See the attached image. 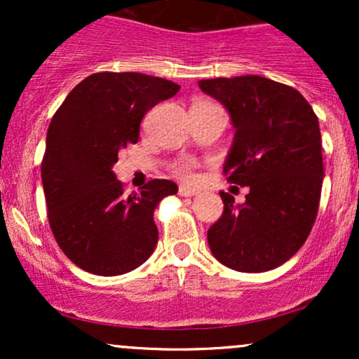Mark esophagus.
<instances>
[{"label":"esophagus","instance_id":"34e87169","mask_svg":"<svg viewBox=\"0 0 359 359\" xmlns=\"http://www.w3.org/2000/svg\"><path fill=\"white\" fill-rule=\"evenodd\" d=\"M179 196L192 197V196H197V191H194V189H189V187H180L179 189Z\"/></svg>","mask_w":359,"mask_h":359}]
</instances>
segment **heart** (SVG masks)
Segmentation results:
<instances>
[{"instance_id": "1", "label": "heart", "mask_w": 359, "mask_h": 359, "mask_svg": "<svg viewBox=\"0 0 359 359\" xmlns=\"http://www.w3.org/2000/svg\"><path fill=\"white\" fill-rule=\"evenodd\" d=\"M194 167H196V163L192 160H182V162H179L175 165V175L182 180H192Z\"/></svg>"}]
</instances>
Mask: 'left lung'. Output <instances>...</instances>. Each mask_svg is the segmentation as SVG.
Here are the masks:
<instances>
[{
    "instance_id": "1",
    "label": "left lung",
    "mask_w": 359,
    "mask_h": 359,
    "mask_svg": "<svg viewBox=\"0 0 359 359\" xmlns=\"http://www.w3.org/2000/svg\"><path fill=\"white\" fill-rule=\"evenodd\" d=\"M199 88L231 116L234 138L222 170L250 189L243 204L219 192L224 211L208 229L209 248L236 271L277 269L306 243L319 209V119L297 89L262 76L204 79Z\"/></svg>"
}]
</instances>
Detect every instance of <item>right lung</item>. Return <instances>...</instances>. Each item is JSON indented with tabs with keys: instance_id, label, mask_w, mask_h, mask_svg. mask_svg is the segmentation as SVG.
I'll list each match as a JSON object with an SVG mask.
<instances>
[{
	"instance_id": "add662e5",
	"label": "right lung",
	"mask_w": 359,
	"mask_h": 359,
	"mask_svg": "<svg viewBox=\"0 0 359 359\" xmlns=\"http://www.w3.org/2000/svg\"><path fill=\"white\" fill-rule=\"evenodd\" d=\"M180 86L140 72H100L74 88L47 131L42 184L55 241L82 270L114 277L154 253L156 204L177 194L172 180H150L125 196L113 172L118 151L137 143L148 109Z\"/></svg>"
}]
</instances>
